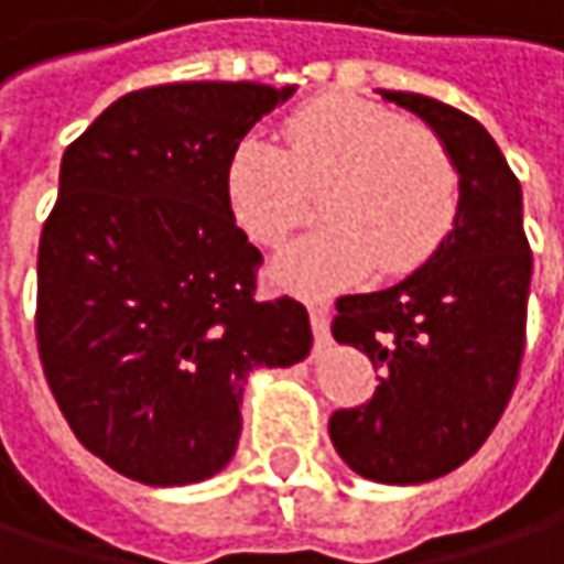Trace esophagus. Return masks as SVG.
Segmentation results:
<instances>
[{"instance_id":"obj_1","label":"esophagus","mask_w":564,"mask_h":564,"mask_svg":"<svg viewBox=\"0 0 564 564\" xmlns=\"http://www.w3.org/2000/svg\"><path fill=\"white\" fill-rule=\"evenodd\" d=\"M310 326L316 335V345H326L329 341V310L326 306H310Z\"/></svg>"}]
</instances>
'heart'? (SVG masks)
<instances>
[{
    "mask_svg": "<svg viewBox=\"0 0 564 564\" xmlns=\"http://www.w3.org/2000/svg\"><path fill=\"white\" fill-rule=\"evenodd\" d=\"M323 189L326 226L274 261V281L323 293L420 268L458 213V171L433 131L358 96H323L286 116L281 148L248 134L226 167L235 226L261 248H278Z\"/></svg>",
    "mask_w": 564,
    "mask_h": 564,
    "instance_id": "1",
    "label": "heart"
}]
</instances>
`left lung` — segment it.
Instances as JSON below:
<instances>
[{
  "label": "left lung",
  "mask_w": 564,
  "mask_h": 564,
  "mask_svg": "<svg viewBox=\"0 0 564 564\" xmlns=\"http://www.w3.org/2000/svg\"><path fill=\"white\" fill-rule=\"evenodd\" d=\"M420 116L458 171L452 231L410 278L338 296L335 341L381 368L375 397L329 420L341 462L381 485H423L465 465L497 426L527 345L533 251L523 189L487 129L420 93L378 89Z\"/></svg>",
  "instance_id": "1"
}]
</instances>
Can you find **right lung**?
Here are the masks:
<instances>
[{
  "label": "right lung",
  "mask_w": 564,
  "mask_h": 564,
  "mask_svg": "<svg viewBox=\"0 0 564 564\" xmlns=\"http://www.w3.org/2000/svg\"><path fill=\"white\" fill-rule=\"evenodd\" d=\"M296 86L167 83L116 99L64 151L37 248V351L79 442L151 487L231 462L258 368L313 348L303 303L254 293L235 226V144Z\"/></svg>",
  "instance_id": "1"
}]
</instances>
